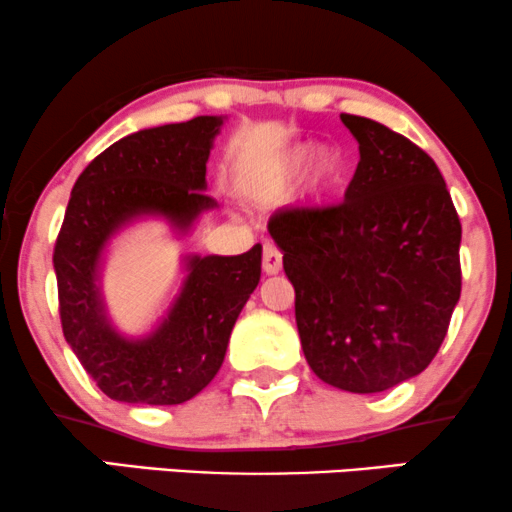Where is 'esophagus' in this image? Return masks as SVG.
Instances as JSON below:
<instances>
[{
  "mask_svg": "<svg viewBox=\"0 0 512 512\" xmlns=\"http://www.w3.org/2000/svg\"><path fill=\"white\" fill-rule=\"evenodd\" d=\"M281 264H283V257L281 252L274 243H264V252H262V267L267 274H278L281 271Z\"/></svg>",
  "mask_w": 512,
  "mask_h": 512,
  "instance_id": "obj_1",
  "label": "esophagus"
}]
</instances>
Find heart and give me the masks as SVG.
<instances>
[{
	"mask_svg": "<svg viewBox=\"0 0 512 512\" xmlns=\"http://www.w3.org/2000/svg\"><path fill=\"white\" fill-rule=\"evenodd\" d=\"M304 174L309 196L316 200L328 198L340 186L345 177V160L331 146L316 148L314 144H302L290 148L278 163V179L283 184H293Z\"/></svg>",
	"mask_w": 512,
	"mask_h": 512,
	"instance_id": "heart-1",
	"label": "heart"
}]
</instances>
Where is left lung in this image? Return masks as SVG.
Returning a JSON list of instances; mask_svg holds the SVG:
<instances>
[{"instance_id": "8db88e82", "label": "left lung", "mask_w": 512, "mask_h": 512, "mask_svg": "<svg viewBox=\"0 0 512 512\" xmlns=\"http://www.w3.org/2000/svg\"><path fill=\"white\" fill-rule=\"evenodd\" d=\"M359 141L345 200L269 219L295 288L304 359L345 392H385L423 373L461 297V219L423 148L342 113Z\"/></svg>"}]
</instances>
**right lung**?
Wrapping results in <instances>:
<instances>
[{"label":"right lung","mask_w":512,"mask_h":512,"mask_svg":"<svg viewBox=\"0 0 512 512\" xmlns=\"http://www.w3.org/2000/svg\"><path fill=\"white\" fill-rule=\"evenodd\" d=\"M224 118L141 129L84 167L54 248L63 335L103 394L125 404H184L222 366L234 323L257 288L262 245L234 257L189 255L170 312L144 338L113 328L101 297V255L122 226L163 217L186 234L217 208L205 189L212 141Z\"/></svg>","instance_id":"1"}]
</instances>
